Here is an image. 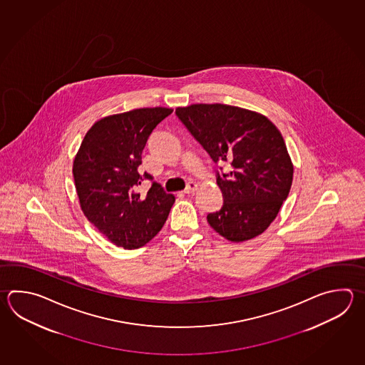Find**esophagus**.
Segmentation results:
<instances>
[{
	"label": "esophagus",
	"instance_id": "1",
	"mask_svg": "<svg viewBox=\"0 0 365 365\" xmlns=\"http://www.w3.org/2000/svg\"><path fill=\"white\" fill-rule=\"evenodd\" d=\"M197 190V185L195 183V182H192V180H190L188 183H187L186 190H185V192L186 194H194L195 191Z\"/></svg>",
	"mask_w": 365,
	"mask_h": 365
}]
</instances>
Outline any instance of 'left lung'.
<instances>
[{"instance_id": "obj_1", "label": "left lung", "mask_w": 365, "mask_h": 365, "mask_svg": "<svg viewBox=\"0 0 365 365\" xmlns=\"http://www.w3.org/2000/svg\"><path fill=\"white\" fill-rule=\"evenodd\" d=\"M175 114L215 163L230 164L217 177L223 205L207 216L209 225L237 243L262 234L292 185L294 166L279 130L260 113L231 105L192 104Z\"/></svg>"}]
</instances>
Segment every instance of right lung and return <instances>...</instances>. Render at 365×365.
Returning <instances> with one entry per match:
<instances>
[{"instance_id":"right-lung-1","label":"right lung","mask_w":365,"mask_h":365,"mask_svg":"<svg viewBox=\"0 0 365 365\" xmlns=\"http://www.w3.org/2000/svg\"><path fill=\"white\" fill-rule=\"evenodd\" d=\"M170 108H142L108 115L93 123L73 164L75 188L84 216L113 245L135 250L163 229L174 195L153 182L138 192L148 173L139 174L142 152L153 128Z\"/></svg>"}]
</instances>
